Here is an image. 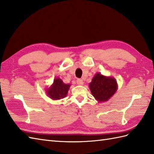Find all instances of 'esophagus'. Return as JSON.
I'll return each instance as SVG.
<instances>
[{"label":"esophagus","instance_id":"1","mask_svg":"<svg viewBox=\"0 0 154 154\" xmlns=\"http://www.w3.org/2000/svg\"><path fill=\"white\" fill-rule=\"evenodd\" d=\"M76 83L78 85H80V86H82V85L84 84V82L82 79H78L76 81Z\"/></svg>","mask_w":154,"mask_h":154}]
</instances>
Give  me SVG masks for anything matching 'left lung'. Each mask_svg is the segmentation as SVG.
I'll list each match as a JSON object with an SVG mask.
<instances>
[{"instance_id": "obj_1", "label": "left lung", "mask_w": 154, "mask_h": 154, "mask_svg": "<svg viewBox=\"0 0 154 154\" xmlns=\"http://www.w3.org/2000/svg\"><path fill=\"white\" fill-rule=\"evenodd\" d=\"M89 88L92 95L99 103L105 102L112 97L118 89V84L115 78L104 76L100 72L95 74Z\"/></svg>"}]
</instances>
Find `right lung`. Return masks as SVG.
Returning <instances> with one entry per match:
<instances>
[{"mask_svg": "<svg viewBox=\"0 0 154 154\" xmlns=\"http://www.w3.org/2000/svg\"><path fill=\"white\" fill-rule=\"evenodd\" d=\"M70 86L71 84L64 83L60 78H57L49 87L45 89V93L51 100H59L66 96Z\"/></svg>", "mask_w": 154, "mask_h": 154, "instance_id": "right-lung-1", "label": "right lung"}]
</instances>
